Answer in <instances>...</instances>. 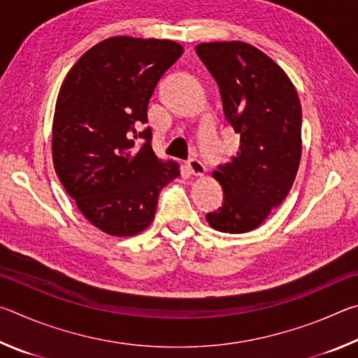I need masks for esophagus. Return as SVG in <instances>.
I'll list each match as a JSON object with an SVG mask.
<instances>
[{"instance_id": "1", "label": "esophagus", "mask_w": 358, "mask_h": 358, "mask_svg": "<svg viewBox=\"0 0 358 358\" xmlns=\"http://www.w3.org/2000/svg\"><path fill=\"white\" fill-rule=\"evenodd\" d=\"M187 169H189V172L194 175V177H203L205 172H207L205 166L201 161L196 159V157H192V159L187 161Z\"/></svg>"}]
</instances>
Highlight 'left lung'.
<instances>
[{"label":"left lung","mask_w":358,"mask_h":358,"mask_svg":"<svg viewBox=\"0 0 358 358\" xmlns=\"http://www.w3.org/2000/svg\"><path fill=\"white\" fill-rule=\"evenodd\" d=\"M196 53L220 87L224 115L241 142L237 155L213 172L224 203L207 221L220 232H251L286 199L299 171V94L286 72L246 42H202Z\"/></svg>","instance_id":"obj_1"}]
</instances>
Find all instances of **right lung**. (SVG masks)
I'll return each instance as SVG.
<instances>
[{
  "label": "right lung",
  "instance_id": "1",
  "mask_svg": "<svg viewBox=\"0 0 358 358\" xmlns=\"http://www.w3.org/2000/svg\"><path fill=\"white\" fill-rule=\"evenodd\" d=\"M181 53L173 41L113 36L85 52L59 88L53 167L80 213L112 237L147 229L161 189L180 177L178 162L157 159L150 128H138L157 80ZM138 136L148 142L134 150Z\"/></svg>",
  "mask_w": 358,
  "mask_h": 358
}]
</instances>
